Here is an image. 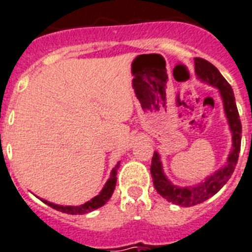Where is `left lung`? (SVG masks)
Masks as SVG:
<instances>
[{
    "instance_id": "left-lung-1",
    "label": "left lung",
    "mask_w": 252,
    "mask_h": 252,
    "mask_svg": "<svg viewBox=\"0 0 252 252\" xmlns=\"http://www.w3.org/2000/svg\"><path fill=\"white\" fill-rule=\"evenodd\" d=\"M194 70H196V74L201 80L207 81L211 85L219 88L220 94H221L222 100H223L226 117H227L228 124H230L231 131H232L233 148L228 156L227 164L196 187H177V186L172 185L163 173L159 156H158L157 152H154L151 165V173L154 187L163 198L174 203V205L185 206V207L205 202L206 199L216 194L223 187V185H226V182L230 180L231 174L235 171L237 159H239L240 147H241V121H240V115L237 112V106L235 103V96H233L231 85L221 75V72L217 70V67L205 59L194 58Z\"/></svg>"
}]
</instances>
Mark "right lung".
Listing matches in <instances>:
<instances>
[{"label": "right lung", "instance_id": "add662e5", "mask_svg": "<svg viewBox=\"0 0 252 252\" xmlns=\"http://www.w3.org/2000/svg\"><path fill=\"white\" fill-rule=\"evenodd\" d=\"M119 167V163L117 164L114 169L112 171V176L108 180V182L105 183L104 186L103 191L98 194V196H95L94 198L88 201L87 203H84L81 206H59V205H54L51 202H47L45 199H41L42 202L49 205L50 207L55 208V210L61 211V212H64V214H69V215H83V214H88V212H92V211L96 210V208L101 207L106 203V201L112 197L113 192H114L115 185H117V169Z\"/></svg>", "mask_w": 252, "mask_h": 252}]
</instances>
